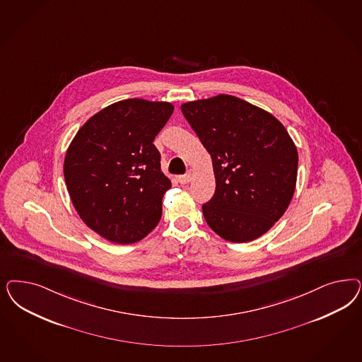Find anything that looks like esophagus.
Here are the masks:
<instances>
[{"mask_svg":"<svg viewBox=\"0 0 362 362\" xmlns=\"http://www.w3.org/2000/svg\"><path fill=\"white\" fill-rule=\"evenodd\" d=\"M192 177H193V172H192V170H187V175H180V177H178V182L182 184V185H185L187 182H190Z\"/></svg>","mask_w":362,"mask_h":362,"instance_id":"esophagus-1","label":"esophagus"}]
</instances>
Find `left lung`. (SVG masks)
I'll use <instances>...</instances> for the list:
<instances>
[{
  "mask_svg": "<svg viewBox=\"0 0 362 362\" xmlns=\"http://www.w3.org/2000/svg\"><path fill=\"white\" fill-rule=\"evenodd\" d=\"M181 110L213 163L216 190L202 205L210 229L230 243L267 233L296 187L298 154L286 129L229 94L187 103Z\"/></svg>",
  "mask_w": 362,
  "mask_h": 362,
  "instance_id": "left-lung-1",
  "label": "left lung"
}]
</instances>
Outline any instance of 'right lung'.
<instances>
[{
  "label": "right lung",
  "instance_id": "right-lung-1",
  "mask_svg": "<svg viewBox=\"0 0 362 362\" xmlns=\"http://www.w3.org/2000/svg\"><path fill=\"white\" fill-rule=\"evenodd\" d=\"M169 103L129 98L90 117L71 141L64 175L82 221L116 244L152 232L172 187L153 141L173 113Z\"/></svg>",
  "mask_w": 362,
  "mask_h": 362
}]
</instances>
